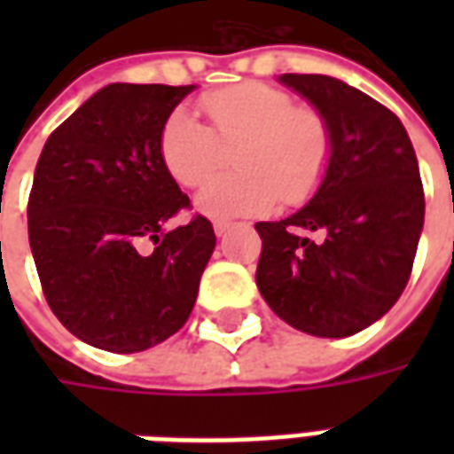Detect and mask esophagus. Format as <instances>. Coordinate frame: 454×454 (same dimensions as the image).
Wrapping results in <instances>:
<instances>
[{
    "label": "esophagus",
    "mask_w": 454,
    "mask_h": 454,
    "mask_svg": "<svg viewBox=\"0 0 454 454\" xmlns=\"http://www.w3.org/2000/svg\"><path fill=\"white\" fill-rule=\"evenodd\" d=\"M231 226H233V223H228V221H216V223H214V233H216L218 238L226 236L228 231H231Z\"/></svg>",
    "instance_id": "esophagus-1"
}]
</instances>
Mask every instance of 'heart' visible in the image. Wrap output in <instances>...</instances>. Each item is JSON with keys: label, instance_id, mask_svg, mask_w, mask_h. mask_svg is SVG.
Segmentation results:
<instances>
[{"label": "heart", "instance_id": "b5f03b06", "mask_svg": "<svg viewBox=\"0 0 454 454\" xmlns=\"http://www.w3.org/2000/svg\"><path fill=\"white\" fill-rule=\"evenodd\" d=\"M211 129L184 109L160 130V160L182 187H199L234 150L233 173L197 194V211L211 218L262 214L277 199L299 204L321 184L331 162L328 121L277 87L246 82L201 99Z\"/></svg>", "mask_w": 454, "mask_h": 454}]
</instances>
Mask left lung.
I'll use <instances>...</instances> for the list:
<instances>
[{
  "mask_svg": "<svg viewBox=\"0 0 454 454\" xmlns=\"http://www.w3.org/2000/svg\"><path fill=\"white\" fill-rule=\"evenodd\" d=\"M277 80L328 121L333 150L309 204L255 226L257 289L296 331L348 338L380 321L409 282L426 214L419 160L396 114L360 90L328 74Z\"/></svg>",
  "mask_w": 454,
  "mask_h": 454,
  "instance_id": "left-lung-1",
  "label": "left lung"
}]
</instances>
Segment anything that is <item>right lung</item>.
<instances>
[{"label":"right lung","mask_w":454,"mask_h":454,"mask_svg":"<svg viewBox=\"0 0 454 454\" xmlns=\"http://www.w3.org/2000/svg\"><path fill=\"white\" fill-rule=\"evenodd\" d=\"M194 84L114 82L45 140L28 197V243L48 306L80 340L140 352L187 324L216 247L160 160V130Z\"/></svg>","instance_id":"add662e5"}]
</instances>
